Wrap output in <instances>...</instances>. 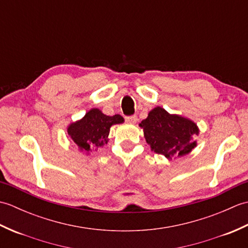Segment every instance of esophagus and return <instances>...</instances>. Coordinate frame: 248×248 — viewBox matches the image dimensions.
I'll return each mask as SVG.
<instances>
[{
  "label": "esophagus",
  "mask_w": 248,
  "mask_h": 248,
  "mask_svg": "<svg viewBox=\"0 0 248 248\" xmlns=\"http://www.w3.org/2000/svg\"><path fill=\"white\" fill-rule=\"evenodd\" d=\"M138 120H139V118H138V116H128V117H125V121H127V123H129V124H136L138 123Z\"/></svg>",
  "instance_id": "obj_1"
}]
</instances>
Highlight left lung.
Here are the masks:
<instances>
[{"label":"left lung","mask_w":248,"mask_h":248,"mask_svg":"<svg viewBox=\"0 0 248 248\" xmlns=\"http://www.w3.org/2000/svg\"><path fill=\"white\" fill-rule=\"evenodd\" d=\"M140 127L150 149L168 161L188 155L197 146V140L193 139L199 135L197 124L161 107L151 109Z\"/></svg>","instance_id":"obj_1"}]
</instances>
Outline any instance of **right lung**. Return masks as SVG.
<instances>
[{"mask_svg":"<svg viewBox=\"0 0 248 248\" xmlns=\"http://www.w3.org/2000/svg\"><path fill=\"white\" fill-rule=\"evenodd\" d=\"M123 116H108L97 108H91L81 119L73 121L67 127V132L78 150L89 155L93 151L108 144L110 127L124 124Z\"/></svg>","mask_w":248,"mask_h":248,"instance_id":"add662e5","label":"right lung"}]
</instances>
